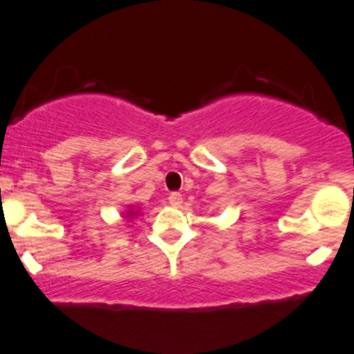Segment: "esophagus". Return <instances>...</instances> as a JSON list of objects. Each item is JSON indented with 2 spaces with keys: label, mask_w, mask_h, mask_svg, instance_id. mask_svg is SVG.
I'll return each mask as SVG.
<instances>
[{
  "label": "esophagus",
  "mask_w": 354,
  "mask_h": 354,
  "mask_svg": "<svg viewBox=\"0 0 354 354\" xmlns=\"http://www.w3.org/2000/svg\"><path fill=\"white\" fill-rule=\"evenodd\" d=\"M182 201H184V198H182L180 192H170L169 203L174 206V208H178V206L182 205Z\"/></svg>",
  "instance_id": "obj_1"
}]
</instances>
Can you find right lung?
Returning a JSON list of instances; mask_svg holds the SVG:
<instances>
[{"label":"right lung","instance_id":"right-lung-1","mask_svg":"<svg viewBox=\"0 0 354 354\" xmlns=\"http://www.w3.org/2000/svg\"><path fill=\"white\" fill-rule=\"evenodd\" d=\"M129 213H131V215H132V216H134V215H136V213H132V212H129Z\"/></svg>","mask_w":354,"mask_h":354}]
</instances>
